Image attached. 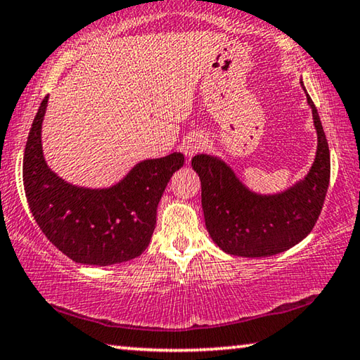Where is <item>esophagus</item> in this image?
<instances>
[{"mask_svg": "<svg viewBox=\"0 0 360 360\" xmlns=\"http://www.w3.org/2000/svg\"><path fill=\"white\" fill-rule=\"evenodd\" d=\"M206 138L203 135H198V133H195V135L188 136L186 141H184V154L187 158H192L193 155L200 154V152H203L206 149Z\"/></svg>", "mask_w": 360, "mask_h": 360, "instance_id": "1", "label": "esophagus"}]
</instances>
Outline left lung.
<instances>
[{
  "label": "left lung",
  "instance_id": "8db88e82",
  "mask_svg": "<svg viewBox=\"0 0 360 360\" xmlns=\"http://www.w3.org/2000/svg\"><path fill=\"white\" fill-rule=\"evenodd\" d=\"M307 100L318 131V152L307 178L284 193H252L225 162L206 154L192 158L202 179L206 229L222 251L241 257L275 255L300 243L318 222L330 181V152L308 94Z\"/></svg>",
  "mask_w": 360,
  "mask_h": 360
}]
</instances>
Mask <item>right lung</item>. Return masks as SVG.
<instances>
[{"label":"right lung","instance_id":"obj_1","mask_svg":"<svg viewBox=\"0 0 360 360\" xmlns=\"http://www.w3.org/2000/svg\"><path fill=\"white\" fill-rule=\"evenodd\" d=\"M46 96L36 112L23 154V186L42 233L77 264L112 265L141 255L157 222V206L184 155L144 160L117 186L90 191L58 178L46 165L41 124Z\"/></svg>","mask_w":360,"mask_h":360}]
</instances>
